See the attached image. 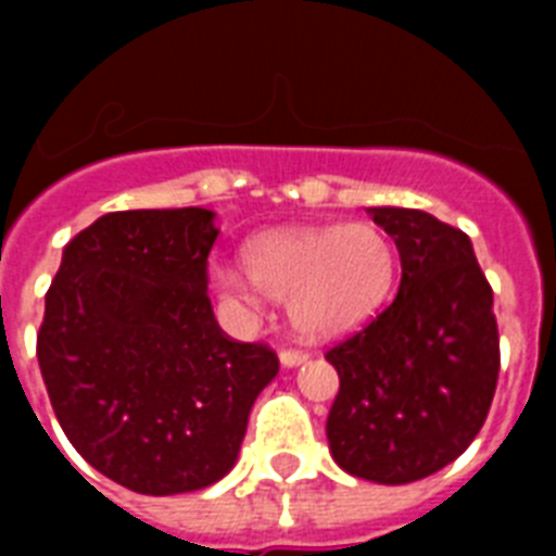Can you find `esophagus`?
<instances>
[{
	"label": "esophagus",
	"instance_id": "1",
	"mask_svg": "<svg viewBox=\"0 0 556 556\" xmlns=\"http://www.w3.org/2000/svg\"><path fill=\"white\" fill-rule=\"evenodd\" d=\"M305 361H308L305 352H294V349H282V352H279V364L286 366V369H296V366H303Z\"/></svg>",
	"mask_w": 556,
	"mask_h": 556
}]
</instances>
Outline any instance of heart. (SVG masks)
I'll list each match as a JSON object with an SVG mask.
<instances>
[{"label": "heart", "instance_id": "heart-1", "mask_svg": "<svg viewBox=\"0 0 556 556\" xmlns=\"http://www.w3.org/2000/svg\"><path fill=\"white\" fill-rule=\"evenodd\" d=\"M242 262L210 268L218 300L239 314L262 312L265 294L288 300L291 323L314 340L364 329L397 274L395 244L369 222L268 230L244 244Z\"/></svg>", "mask_w": 556, "mask_h": 556}]
</instances>
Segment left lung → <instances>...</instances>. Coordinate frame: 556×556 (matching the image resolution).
I'll return each instance as SVG.
<instances>
[{
    "mask_svg": "<svg viewBox=\"0 0 556 556\" xmlns=\"http://www.w3.org/2000/svg\"><path fill=\"white\" fill-rule=\"evenodd\" d=\"M369 213L395 239L401 286L387 312L326 355L340 375L326 435L346 473L409 484L456 462L482 430L500 331L467 233L424 210Z\"/></svg>",
    "mask_w": 556,
    "mask_h": 556,
    "instance_id": "left-lung-1",
    "label": "left lung"
}]
</instances>
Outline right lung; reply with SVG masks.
<instances>
[{
    "label": "right lung",
    "mask_w": 556,
    "mask_h": 556,
    "mask_svg": "<svg viewBox=\"0 0 556 556\" xmlns=\"http://www.w3.org/2000/svg\"><path fill=\"white\" fill-rule=\"evenodd\" d=\"M204 207L106 213L63 248L37 361L54 415L94 470L147 496L233 470L279 361L225 338L207 296Z\"/></svg>",
    "instance_id": "add662e5"
}]
</instances>
